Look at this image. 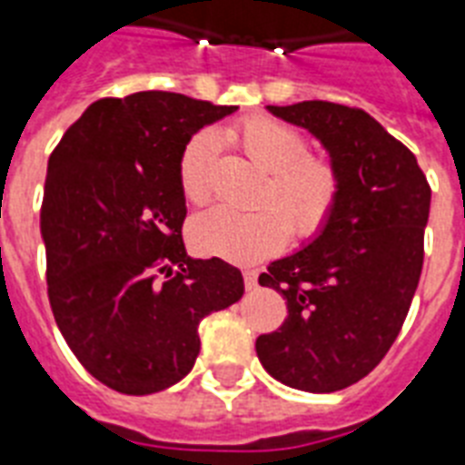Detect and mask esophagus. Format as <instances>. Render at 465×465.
<instances>
[{"mask_svg":"<svg viewBox=\"0 0 465 465\" xmlns=\"http://www.w3.org/2000/svg\"><path fill=\"white\" fill-rule=\"evenodd\" d=\"M243 284L248 292H252V289H258V272L255 270H245L243 272Z\"/></svg>","mask_w":465,"mask_h":465,"instance_id":"obj_1","label":"esophagus"}]
</instances>
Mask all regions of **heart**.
<instances>
[{
  "mask_svg": "<svg viewBox=\"0 0 465 465\" xmlns=\"http://www.w3.org/2000/svg\"><path fill=\"white\" fill-rule=\"evenodd\" d=\"M236 145L260 169L270 173L265 205L252 213L232 207H214L191 224V241L200 252L255 262L277 252L289 239H315L337 207L341 181L330 160L305 154L303 135L289 124L272 116H248L229 131ZM217 162V138L213 134L193 135L179 160V183L188 203H205L213 193V172Z\"/></svg>",
  "mask_w": 465,
  "mask_h": 465,
  "instance_id": "obj_1",
  "label": "heart"
}]
</instances>
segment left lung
<instances>
[{
    "instance_id": "left-lung-1",
    "label": "left lung",
    "mask_w": 465,
    "mask_h": 465,
    "mask_svg": "<svg viewBox=\"0 0 465 465\" xmlns=\"http://www.w3.org/2000/svg\"><path fill=\"white\" fill-rule=\"evenodd\" d=\"M267 112L322 143L341 191L322 232L260 274L289 315L255 351L286 387L330 394L363 380L401 331L422 270L430 186L416 154L363 109L311 100Z\"/></svg>"
}]
</instances>
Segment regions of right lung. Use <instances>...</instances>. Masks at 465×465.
I'll use <instances>...</instances> for the list:
<instances>
[{
	"label": "right lung",
	"instance_id": "right-lung-1",
	"mask_svg": "<svg viewBox=\"0 0 465 465\" xmlns=\"http://www.w3.org/2000/svg\"><path fill=\"white\" fill-rule=\"evenodd\" d=\"M233 112L162 90L104 97L49 157L40 210L49 305L74 356L109 390L143 396L183 380L200 320L243 296L236 267L191 258L181 239V153Z\"/></svg>",
	"mask_w": 465,
	"mask_h": 465
}]
</instances>
